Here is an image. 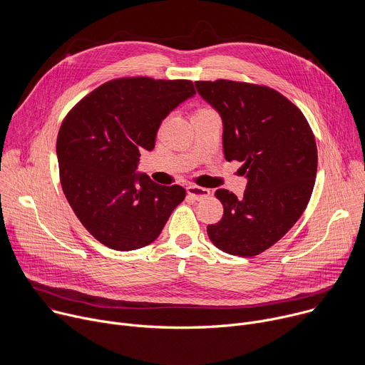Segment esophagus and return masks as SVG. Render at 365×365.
Segmentation results:
<instances>
[{
  "instance_id": "obj_1",
  "label": "esophagus",
  "mask_w": 365,
  "mask_h": 365,
  "mask_svg": "<svg viewBox=\"0 0 365 365\" xmlns=\"http://www.w3.org/2000/svg\"><path fill=\"white\" fill-rule=\"evenodd\" d=\"M186 190H187V193H189L193 199H196V200L203 199V197L211 195V190H210V189L200 187V186H195V185H189V186L186 187Z\"/></svg>"
}]
</instances>
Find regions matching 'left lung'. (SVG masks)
<instances>
[{"mask_svg": "<svg viewBox=\"0 0 365 365\" xmlns=\"http://www.w3.org/2000/svg\"><path fill=\"white\" fill-rule=\"evenodd\" d=\"M222 120L225 160L242 163V197L227 189L220 222L207 225L220 250L252 257L276 244L302 217L314 190L318 150L302 111L274 89L244 82H195Z\"/></svg>", "mask_w": 365, "mask_h": 365, "instance_id": "8db88e82", "label": "left lung"}]
</instances>
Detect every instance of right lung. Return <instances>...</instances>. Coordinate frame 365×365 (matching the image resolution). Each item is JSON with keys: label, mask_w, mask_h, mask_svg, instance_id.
<instances>
[{"label": "right lung", "mask_w": 365, "mask_h": 365, "mask_svg": "<svg viewBox=\"0 0 365 365\" xmlns=\"http://www.w3.org/2000/svg\"><path fill=\"white\" fill-rule=\"evenodd\" d=\"M195 95L190 81L123 78L85 96L59 130L56 154L63 193L82 225L103 245L131 251L158 238L182 186L137 172L162 121Z\"/></svg>", "instance_id": "add662e5"}]
</instances>
